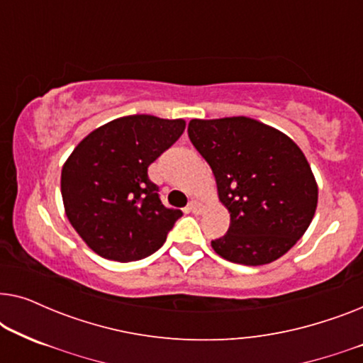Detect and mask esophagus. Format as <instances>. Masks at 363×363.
<instances>
[{"mask_svg": "<svg viewBox=\"0 0 363 363\" xmlns=\"http://www.w3.org/2000/svg\"><path fill=\"white\" fill-rule=\"evenodd\" d=\"M188 210H190L191 213H201V205L196 200H191L190 203H188Z\"/></svg>", "mask_w": 363, "mask_h": 363, "instance_id": "esophagus-1", "label": "esophagus"}]
</instances>
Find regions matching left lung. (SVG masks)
<instances>
[{
	"label": "left lung",
	"mask_w": 363,
	"mask_h": 363,
	"mask_svg": "<svg viewBox=\"0 0 363 363\" xmlns=\"http://www.w3.org/2000/svg\"><path fill=\"white\" fill-rule=\"evenodd\" d=\"M188 137L211 167L231 216L226 235L211 241L216 255L245 266L286 255L317 208V183L301 148L250 117L193 118Z\"/></svg>",
	"instance_id": "1"
}]
</instances>
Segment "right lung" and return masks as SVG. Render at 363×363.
<instances>
[{
  "instance_id": "obj_1",
  "label": "right lung",
  "mask_w": 363,
  "mask_h": 363,
  "mask_svg": "<svg viewBox=\"0 0 363 363\" xmlns=\"http://www.w3.org/2000/svg\"><path fill=\"white\" fill-rule=\"evenodd\" d=\"M185 130V121L116 118L74 148L61 173L64 210L99 256L121 262L150 256L183 213L163 206L148 167Z\"/></svg>"
}]
</instances>
